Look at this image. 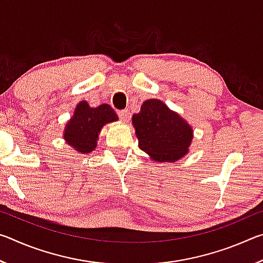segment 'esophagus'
<instances>
[{
  "label": "esophagus",
  "mask_w": 263,
  "mask_h": 263,
  "mask_svg": "<svg viewBox=\"0 0 263 263\" xmlns=\"http://www.w3.org/2000/svg\"><path fill=\"white\" fill-rule=\"evenodd\" d=\"M118 116L123 122H127L130 118V112H128V110H121L118 111Z\"/></svg>",
  "instance_id": "esophagus-1"
}]
</instances>
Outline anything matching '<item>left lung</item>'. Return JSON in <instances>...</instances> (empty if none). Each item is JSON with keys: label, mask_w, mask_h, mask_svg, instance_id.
I'll return each instance as SVG.
<instances>
[{"label": "left lung", "mask_w": 263, "mask_h": 263, "mask_svg": "<svg viewBox=\"0 0 263 263\" xmlns=\"http://www.w3.org/2000/svg\"><path fill=\"white\" fill-rule=\"evenodd\" d=\"M139 148L159 162H175L188 153L193 128L160 100H147L132 116Z\"/></svg>", "instance_id": "1"}]
</instances>
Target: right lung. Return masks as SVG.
Wrapping results in <instances>:
<instances>
[{"label":"right lung","instance_id":"1","mask_svg":"<svg viewBox=\"0 0 263 263\" xmlns=\"http://www.w3.org/2000/svg\"><path fill=\"white\" fill-rule=\"evenodd\" d=\"M115 121H118L117 114L109 104L91 108L87 101H81L66 124L64 139L78 152L90 153L96 148L102 127Z\"/></svg>","mask_w":263,"mask_h":263}]
</instances>
